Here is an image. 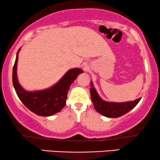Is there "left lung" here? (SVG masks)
<instances>
[{
  "label": "left lung",
  "mask_w": 160,
  "mask_h": 160,
  "mask_svg": "<svg viewBox=\"0 0 160 160\" xmlns=\"http://www.w3.org/2000/svg\"><path fill=\"white\" fill-rule=\"evenodd\" d=\"M90 95L95 110L100 114L109 118H117L125 114L134 108L141 99V98H139L133 101L124 102H106L102 100L98 95L95 89L93 87L92 82H91Z\"/></svg>",
  "instance_id": "left-lung-1"
}]
</instances>
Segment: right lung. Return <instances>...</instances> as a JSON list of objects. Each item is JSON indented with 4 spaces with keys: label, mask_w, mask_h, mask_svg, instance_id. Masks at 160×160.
Instances as JSON below:
<instances>
[{
    "label": "right lung",
    "mask_w": 160,
    "mask_h": 160,
    "mask_svg": "<svg viewBox=\"0 0 160 160\" xmlns=\"http://www.w3.org/2000/svg\"><path fill=\"white\" fill-rule=\"evenodd\" d=\"M19 50L17 53L12 73L13 85L18 98L30 111L38 116L49 117L60 112L65 106L70 86L83 71L77 68L71 69L53 87L43 90L28 92L21 87L17 79V66Z\"/></svg>",
    "instance_id": "obj_1"
}]
</instances>
